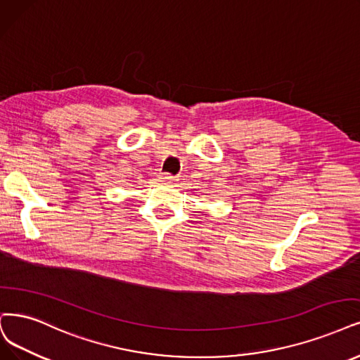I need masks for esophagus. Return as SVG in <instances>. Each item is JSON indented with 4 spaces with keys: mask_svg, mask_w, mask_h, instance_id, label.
Masks as SVG:
<instances>
[{
    "mask_svg": "<svg viewBox=\"0 0 360 360\" xmlns=\"http://www.w3.org/2000/svg\"><path fill=\"white\" fill-rule=\"evenodd\" d=\"M175 181H176V176H172L170 173H162V175H160V182L163 184H172Z\"/></svg>",
    "mask_w": 360,
    "mask_h": 360,
    "instance_id": "1",
    "label": "esophagus"
}]
</instances>
